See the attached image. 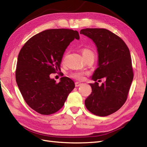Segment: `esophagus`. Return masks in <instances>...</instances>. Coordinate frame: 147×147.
<instances>
[{"label": "esophagus", "mask_w": 147, "mask_h": 147, "mask_svg": "<svg viewBox=\"0 0 147 147\" xmlns=\"http://www.w3.org/2000/svg\"><path fill=\"white\" fill-rule=\"evenodd\" d=\"M82 84V83H80V82H75V86L76 87H78V86H80Z\"/></svg>", "instance_id": "34e87169"}]
</instances>
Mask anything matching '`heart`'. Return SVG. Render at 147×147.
<instances>
[{
  "label": "heart",
  "mask_w": 147,
  "mask_h": 147,
  "mask_svg": "<svg viewBox=\"0 0 147 147\" xmlns=\"http://www.w3.org/2000/svg\"><path fill=\"white\" fill-rule=\"evenodd\" d=\"M82 55L84 57V59L86 58V57H89V56H94L93 52L91 50H90V49H88V48H83L82 50ZM71 76L75 79L82 80L83 78V73L81 72H74L71 74Z\"/></svg>",
  "instance_id": "heart-1"
}]
</instances>
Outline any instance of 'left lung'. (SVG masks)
<instances>
[{
  "label": "left lung",
  "instance_id": "obj_1",
  "mask_svg": "<svg viewBox=\"0 0 147 147\" xmlns=\"http://www.w3.org/2000/svg\"><path fill=\"white\" fill-rule=\"evenodd\" d=\"M80 33L91 38L97 47V68L91 79H106L101 86L97 82L90 83L92 92L84 102L85 106L97 116H108L127 99L134 77L129 50L121 38L107 29L86 28Z\"/></svg>",
  "mask_w": 147,
  "mask_h": 147
}]
</instances>
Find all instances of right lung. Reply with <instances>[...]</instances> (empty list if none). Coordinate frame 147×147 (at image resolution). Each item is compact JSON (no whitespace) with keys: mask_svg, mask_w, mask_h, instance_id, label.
<instances>
[{"mask_svg":"<svg viewBox=\"0 0 147 147\" xmlns=\"http://www.w3.org/2000/svg\"><path fill=\"white\" fill-rule=\"evenodd\" d=\"M75 38L80 39L77 30H46L31 37L20 50L16 83L26 103L40 114L57 112L75 88L74 82L68 77H62L58 83L50 77L61 70L62 57Z\"/></svg>","mask_w":147,"mask_h":147,"instance_id":"add662e5","label":"right lung"}]
</instances>
